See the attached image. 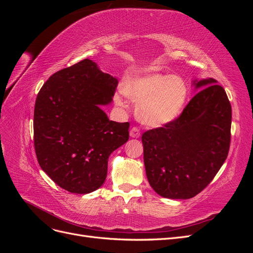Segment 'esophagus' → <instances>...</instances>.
Returning a JSON list of instances; mask_svg holds the SVG:
<instances>
[{"label": "esophagus", "mask_w": 253, "mask_h": 253, "mask_svg": "<svg viewBox=\"0 0 253 253\" xmlns=\"http://www.w3.org/2000/svg\"><path fill=\"white\" fill-rule=\"evenodd\" d=\"M140 129L137 127V126H133L131 128V131H129V135H131V137H133V138H138V137L140 136Z\"/></svg>", "instance_id": "1"}]
</instances>
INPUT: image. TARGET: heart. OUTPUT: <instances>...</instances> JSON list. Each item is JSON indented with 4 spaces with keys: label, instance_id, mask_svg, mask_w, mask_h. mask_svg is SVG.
<instances>
[{
    "label": "heart",
    "instance_id": "b5f03b06",
    "mask_svg": "<svg viewBox=\"0 0 253 253\" xmlns=\"http://www.w3.org/2000/svg\"><path fill=\"white\" fill-rule=\"evenodd\" d=\"M125 94L137 104V116L149 126L168 124L182 110L188 86L178 76L150 73L127 82Z\"/></svg>",
    "mask_w": 253,
    "mask_h": 253
}]
</instances>
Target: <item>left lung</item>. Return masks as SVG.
Segmentation results:
<instances>
[{
    "instance_id": "left-lung-1",
    "label": "left lung",
    "mask_w": 253,
    "mask_h": 253,
    "mask_svg": "<svg viewBox=\"0 0 253 253\" xmlns=\"http://www.w3.org/2000/svg\"><path fill=\"white\" fill-rule=\"evenodd\" d=\"M178 117L142 134L145 173L151 187L166 198L188 200L215 177L228 156L232 110L223 86L213 78Z\"/></svg>"
}]
</instances>
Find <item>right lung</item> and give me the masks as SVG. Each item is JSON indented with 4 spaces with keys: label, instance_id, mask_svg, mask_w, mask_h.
Masks as SVG:
<instances>
[{
    "label": "right lung",
    "instance_id": "obj_1",
    "mask_svg": "<svg viewBox=\"0 0 253 253\" xmlns=\"http://www.w3.org/2000/svg\"><path fill=\"white\" fill-rule=\"evenodd\" d=\"M118 80L84 59L51 75L38 93L34 144L38 163L71 193L102 186L112 153L128 140V122L109 120L99 108L112 101Z\"/></svg>",
    "mask_w": 253,
    "mask_h": 253
}]
</instances>
